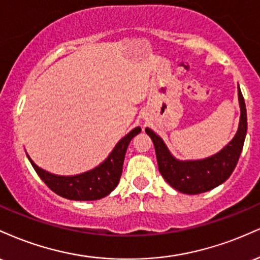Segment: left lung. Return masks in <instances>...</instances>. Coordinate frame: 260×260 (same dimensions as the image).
<instances>
[{"mask_svg": "<svg viewBox=\"0 0 260 260\" xmlns=\"http://www.w3.org/2000/svg\"><path fill=\"white\" fill-rule=\"evenodd\" d=\"M240 122L237 132L221 150L198 160H180L174 156L159 134L150 128L145 132L154 143L157 166L161 176L176 190L186 194L208 192L223 183L231 176L242 153L247 134V111L243 95L238 86Z\"/></svg>", "mask_w": 260, "mask_h": 260, "instance_id": "8db88e82", "label": "left lung"}]
</instances>
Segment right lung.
<instances>
[{"label":"right lung","instance_id":"obj_1","mask_svg":"<svg viewBox=\"0 0 260 260\" xmlns=\"http://www.w3.org/2000/svg\"><path fill=\"white\" fill-rule=\"evenodd\" d=\"M142 132V128L136 127L121 138L112 149L111 153L103 162L89 171L78 175L61 176L51 174L46 170L39 168L26 153L39 177L56 194L71 201H98L109 196L117 187L122 175L124 155L129 142L137 134Z\"/></svg>","mask_w":260,"mask_h":260}]
</instances>
